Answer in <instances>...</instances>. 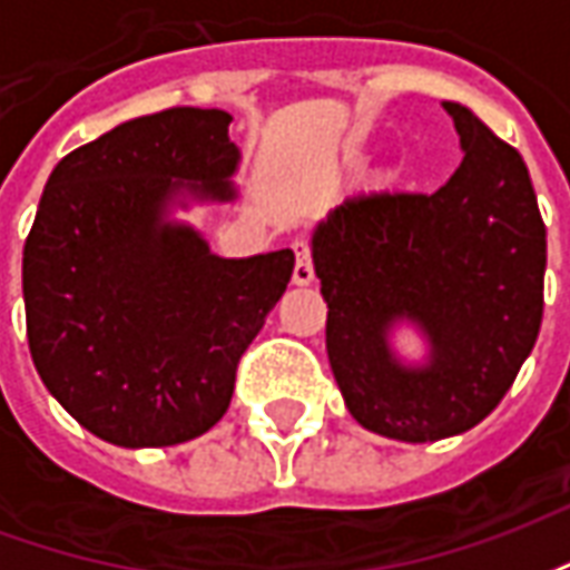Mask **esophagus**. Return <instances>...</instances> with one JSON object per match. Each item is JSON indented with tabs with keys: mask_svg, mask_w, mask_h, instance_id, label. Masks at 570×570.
Wrapping results in <instances>:
<instances>
[{
	"mask_svg": "<svg viewBox=\"0 0 570 570\" xmlns=\"http://www.w3.org/2000/svg\"><path fill=\"white\" fill-rule=\"evenodd\" d=\"M293 253H296V268H293V284L308 286L314 281V256H311V240L305 237H296L293 244Z\"/></svg>",
	"mask_w": 570,
	"mask_h": 570,
	"instance_id": "1",
	"label": "esophagus"
}]
</instances>
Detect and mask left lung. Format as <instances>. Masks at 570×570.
<instances>
[{
	"mask_svg": "<svg viewBox=\"0 0 570 570\" xmlns=\"http://www.w3.org/2000/svg\"><path fill=\"white\" fill-rule=\"evenodd\" d=\"M464 161L436 191H363L314 235L326 354L351 415L372 433L433 442L494 412L538 342L547 225L522 155L466 106L442 104ZM406 313L431 335L428 371L383 345Z\"/></svg>",
	"mask_w": 570,
	"mask_h": 570,
	"instance_id": "left-lung-1",
	"label": "left lung"
}]
</instances>
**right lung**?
<instances>
[{
	"label": "right lung",
	"instance_id": "obj_1",
	"mask_svg": "<svg viewBox=\"0 0 570 570\" xmlns=\"http://www.w3.org/2000/svg\"><path fill=\"white\" fill-rule=\"evenodd\" d=\"M223 109L130 118L60 158L23 244L27 342L45 387L94 436L195 440L232 403L237 363L293 277V249L219 259L161 225L179 183L228 198Z\"/></svg>",
	"mask_w": 570,
	"mask_h": 570
}]
</instances>
